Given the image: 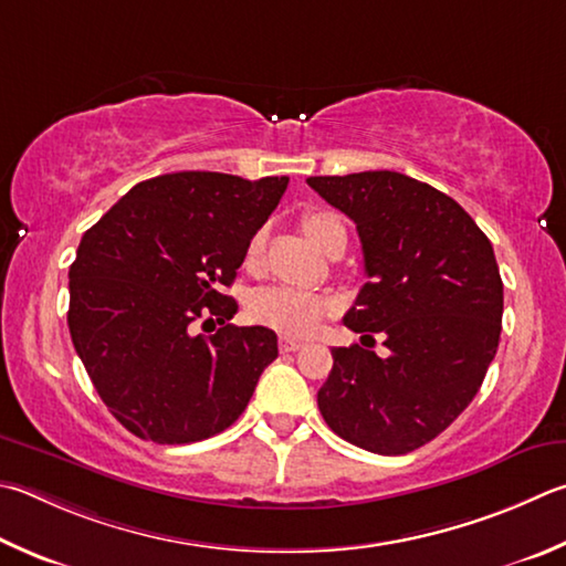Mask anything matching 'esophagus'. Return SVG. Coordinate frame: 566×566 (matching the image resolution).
<instances>
[{
	"label": "esophagus",
	"instance_id": "esophagus-1",
	"mask_svg": "<svg viewBox=\"0 0 566 566\" xmlns=\"http://www.w3.org/2000/svg\"><path fill=\"white\" fill-rule=\"evenodd\" d=\"M302 346L304 342H296V338H286V336L280 338V352H300Z\"/></svg>",
	"mask_w": 566,
	"mask_h": 566
}]
</instances>
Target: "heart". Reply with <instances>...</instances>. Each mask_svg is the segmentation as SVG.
<instances>
[{
	"label": "heart",
	"instance_id": "heart-1",
	"mask_svg": "<svg viewBox=\"0 0 566 566\" xmlns=\"http://www.w3.org/2000/svg\"><path fill=\"white\" fill-rule=\"evenodd\" d=\"M302 228L318 250L328 252L336 242L346 240L344 222L332 212L304 214ZM264 250V230H256L248 244V262H256ZM334 310L324 294L296 290V286H264L250 300V316L256 324L270 326L284 336H306Z\"/></svg>",
	"mask_w": 566,
	"mask_h": 566
}]
</instances>
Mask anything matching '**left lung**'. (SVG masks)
<instances>
[{
  "mask_svg": "<svg viewBox=\"0 0 566 566\" xmlns=\"http://www.w3.org/2000/svg\"><path fill=\"white\" fill-rule=\"evenodd\" d=\"M356 222L368 282L344 324L384 334L388 356L332 348L316 400L326 426L368 453L406 455L470 406L495 358L502 280L475 220L428 182L394 170L306 178Z\"/></svg>",
  "mask_w": 566,
  "mask_h": 566,
  "instance_id": "obj_1",
  "label": "left lung"
}]
</instances>
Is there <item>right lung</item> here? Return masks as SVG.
Here are the masks:
<instances>
[{
  "label": "right lung",
  "mask_w": 566,
  "mask_h": 566,
  "mask_svg": "<svg viewBox=\"0 0 566 566\" xmlns=\"http://www.w3.org/2000/svg\"><path fill=\"white\" fill-rule=\"evenodd\" d=\"M290 178L182 170L143 180L84 232L69 270V332L91 384L133 436L198 443L242 416L276 358L266 326H232L252 234ZM218 321L221 328L205 337ZM211 327L208 329L207 326Z\"/></svg>",
  "instance_id": "obj_1"
}]
</instances>
